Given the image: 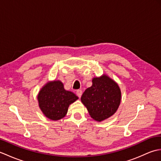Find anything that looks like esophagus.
<instances>
[{
	"label": "esophagus",
	"mask_w": 161,
	"mask_h": 161,
	"mask_svg": "<svg viewBox=\"0 0 161 161\" xmlns=\"http://www.w3.org/2000/svg\"><path fill=\"white\" fill-rule=\"evenodd\" d=\"M76 94H77V96L80 98L81 96V95H82V91H81V90H77L76 91Z\"/></svg>",
	"instance_id": "obj_1"
}]
</instances>
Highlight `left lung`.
Instances as JSON below:
<instances>
[{
  "instance_id": "obj_1",
  "label": "left lung",
  "mask_w": 161,
  "mask_h": 161,
  "mask_svg": "<svg viewBox=\"0 0 161 161\" xmlns=\"http://www.w3.org/2000/svg\"><path fill=\"white\" fill-rule=\"evenodd\" d=\"M121 92L114 80L102 75L92 81V86L84 92L81 97L91 118L102 121L114 115L120 103Z\"/></svg>"
}]
</instances>
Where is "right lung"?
Wrapping results in <instances>:
<instances>
[{"label":"right lung","mask_w":161,"mask_h":161,"mask_svg":"<svg viewBox=\"0 0 161 161\" xmlns=\"http://www.w3.org/2000/svg\"><path fill=\"white\" fill-rule=\"evenodd\" d=\"M77 99L78 97L73 92L64 89L60 81L47 84L38 95L41 110L47 118L53 120L64 118L67 114L69 105Z\"/></svg>","instance_id":"obj_1"}]
</instances>
